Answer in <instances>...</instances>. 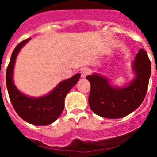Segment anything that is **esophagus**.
Segmentation results:
<instances>
[{
	"instance_id": "1",
	"label": "esophagus",
	"mask_w": 157,
	"mask_h": 157,
	"mask_svg": "<svg viewBox=\"0 0 157 157\" xmlns=\"http://www.w3.org/2000/svg\"><path fill=\"white\" fill-rule=\"evenodd\" d=\"M90 70L86 67H84L81 70V75L82 78H86L88 75H90Z\"/></svg>"
}]
</instances>
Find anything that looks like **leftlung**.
I'll list each match as a JSON object with an SVG mask.
<instances>
[{"instance_id": "obj_1", "label": "left lung", "mask_w": 157, "mask_h": 157, "mask_svg": "<svg viewBox=\"0 0 157 157\" xmlns=\"http://www.w3.org/2000/svg\"><path fill=\"white\" fill-rule=\"evenodd\" d=\"M133 79L124 86L112 85L99 73L86 76L90 83L89 105L98 116L108 119L123 118L141 105L149 86L151 63L146 52L140 49L132 63Z\"/></svg>"}]
</instances>
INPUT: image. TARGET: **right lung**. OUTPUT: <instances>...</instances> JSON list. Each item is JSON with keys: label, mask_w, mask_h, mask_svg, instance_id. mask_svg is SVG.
<instances>
[{"label": "right lung", "mask_w": 157, "mask_h": 157, "mask_svg": "<svg viewBox=\"0 0 157 157\" xmlns=\"http://www.w3.org/2000/svg\"><path fill=\"white\" fill-rule=\"evenodd\" d=\"M30 40L19 43L12 52L6 71L7 89L12 106L23 120L35 126L49 125L62 113L65 97L79 80L81 74L78 73L60 82L52 90L41 97H30L19 91L13 81L14 67L19 51Z\"/></svg>", "instance_id": "right-lung-1"}]
</instances>
